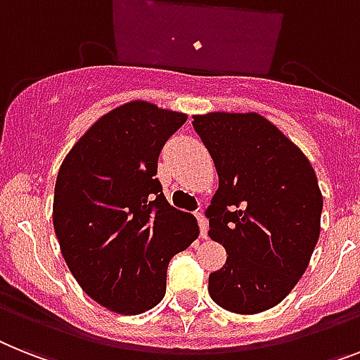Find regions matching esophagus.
I'll list each match as a JSON object with an SVG mask.
<instances>
[{"mask_svg":"<svg viewBox=\"0 0 360 360\" xmlns=\"http://www.w3.org/2000/svg\"><path fill=\"white\" fill-rule=\"evenodd\" d=\"M197 221H198V228H200V237L202 239H206L210 224H207V219L204 217V213H197Z\"/></svg>","mask_w":360,"mask_h":360,"instance_id":"obj_1","label":"esophagus"}]
</instances>
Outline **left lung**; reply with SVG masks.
Masks as SVG:
<instances>
[{"label": "left lung", "instance_id": "left-lung-1", "mask_svg": "<svg viewBox=\"0 0 360 360\" xmlns=\"http://www.w3.org/2000/svg\"><path fill=\"white\" fill-rule=\"evenodd\" d=\"M219 174L206 210L210 237L226 248L210 274L217 305L237 314L274 307L304 276L320 236L322 193L305 154L263 115H193Z\"/></svg>", "mask_w": 360, "mask_h": 360}]
</instances>
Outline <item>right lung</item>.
<instances>
[{
  "mask_svg": "<svg viewBox=\"0 0 360 360\" xmlns=\"http://www.w3.org/2000/svg\"><path fill=\"white\" fill-rule=\"evenodd\" d=\"M187 115L132 101L73 145L56 176L53 226L77 283L103 307L139 314L165 296L169 261L198 237L156 178L163 145Z\"/></svg>",
  "mask_w": 360,
  "mask_h": 360,
  "instance_id": "1",
  "label": "right lung"
}]
</instances>
